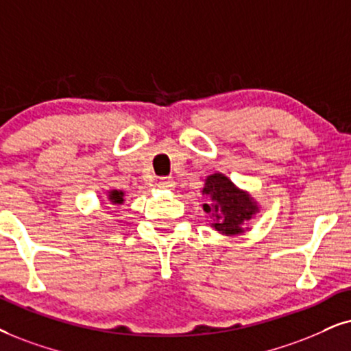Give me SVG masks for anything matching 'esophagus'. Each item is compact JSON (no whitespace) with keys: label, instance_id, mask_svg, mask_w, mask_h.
<instances>
[{"label":"esophagus","instance_id":"obj_1","mask_svg":"<svg viewBox=\"0 0 351 351\" xmlns=\"http://www.w3.org/2000/svg\"><path fill=\"white\" fill-rule=\"evenodd\" d=\"M158 188H162V189L175 188V181L170 180V178H162L160 181H158Z\"/></svg>","mask_w":351,"mask_h":351}]
</instances>
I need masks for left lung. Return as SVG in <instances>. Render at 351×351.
Listing matches in <instances>:
<instances>
[{
  "instance_id": "1",
  "label": "left lung",
  "mask_w": 351,
  "mask_h": 351,
  "mask_svg": "<svg viewBox=\"0 0 351 351\" xmlns=\"http://www.w3.org/2000/svg\"><path fill=\"white\" fill-rule=\"evenodd\" d=\"M202 194L208 199L207 204H202V208L214 221L212 227L227 237L245 233L247 221L259 212L254 199L221 173L207 176Z\"/></svg>"
}]
</instances>
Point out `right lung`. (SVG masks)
<instances>
[{"label":"right lung","mask_w":351,"mask_h":351,"mask_svg":"<svg viewBox=\"0 0 351 351\" xmlns=\"http://www.w3.org/2000/svg\"><path fill=\"white\" fill-rule=\"evenodd\" d=\"M124 193L123 191H118V189H112L108 191V199L110 202L113 204V206H119V204L124 202Z\"/></svg>","instance_id":"1"}]
</instances>
